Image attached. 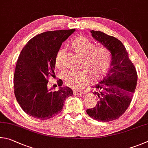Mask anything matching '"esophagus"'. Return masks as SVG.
Segmentation results:
<instances>
[{
  "mask_svg": "<svg viewBox=\"0 0 148 148\" xmlns=\"http://www.w3.org/2000/svg\"><path fill=\"white\" fill-rule=\"evenodd\" d=\"M73 94H74V95H81V94H83V92L81 91V90H74Z\"/></svg>",
  "mask_w": 148,
  "mask_h": 148,
  "instance_id": "obj_1",
  "label": "esophagus"
}]
</instances>
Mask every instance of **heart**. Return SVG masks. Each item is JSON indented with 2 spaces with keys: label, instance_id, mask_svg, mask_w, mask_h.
<instances>
[{
  "label": "heart",
  "instance_id": "heart-1",
  "mask_svg": "<svg viewBox=\"0 0 148 148\" xmlns=\"http://www.w3.org/2000/svg\"><path fill=\"white\" fill-rule=\"evenodd\" d=\"M95 45L88 39L79 36L72 41L71 47L80 56H82L79 71H71L64 77L65 83L72 88L79 89L88 83L90 76L92 81L101 79L107 73L110 63L109 51L104 47H95ZM65 49L58 51L55 58V65L60 69H64L63 56Z\"/></svg>",
  "mask_w": 148,
  "mask_h": 148
}]
</instances>
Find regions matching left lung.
Masks as SVG:
<instances>
[{
	"instance_id": "left-lung-1",
	"label": "left lung",
	"mask_w": 148,
	"mask_h": 148,
	"mask_svg": "<svg viewBox=\"0 0 148 148\" xmlns=\"http://www.w3.org/2000/svg\"><path fill=\"white\" fill-rule=\"evenodd\" d=\"M90 32L95 40L109 51L111 63L107 75L93 86L97 105L87 109L86 112L94 120L108 122L120 118L130 105L136 89L137 73L120 40L100 31Z\"/></svg>"
}]
</instances>
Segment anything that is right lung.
Returning a JSON list of instances; mask_svg holds the SVG:
<instances>
[{
  "mask_svg": "<svg viewBox=\"0 0 148 148\" xmlns=\"http://www.w3.org/2000/svg\"><path fill=\"white\" fill-rule=\"evenodd\" d=\"M75 29L60 30L40 34L27 43L18 58L14 73V94L24 112L45 120L61 112L66 98L73 92L62 86L53 91L47 86L48 77L54 76L56 55L62 43Z\"/></svg>",
  "mask_w": 148,
  "mask_h": 148,
  "instance_id": "right-lung-1",
  "label": "right lung"
}]
</instances>
